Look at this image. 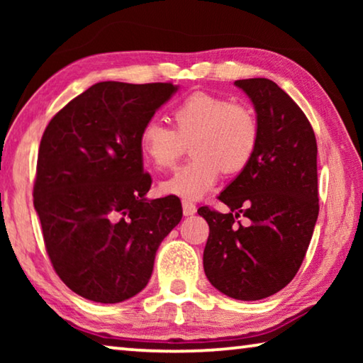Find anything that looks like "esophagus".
<instances>
[{"mask_svg": "<svg viewBox=\"0 0 363 363\" xmlns=\"http://www.w3.org/2000/svg\"><path fill=\"white\" fill-rule=\"evenodd\" d=\"M182 213H184V216H194V214L196 213L195 203H192V201H189V200H182Z\"/></svg>", "mask_w": 363, "mask_h": 363, "instance_id": "obj_1", "label": "esophagus"}]
</instances>
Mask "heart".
<instances>
[{"instance_id": "heart-1", "label": "heart", "mask_w": 363, "mask_h": 363, "mask_svg": "<svg viewBox=\"0 0 363 363\" xmlns=\"http://www.w3.org/2000/svg\"><path fill=\"white\" fill-rule=\"evenodd\" d=\"M173 128L147 121L139 134L143 157L157 169H168L186 152L192 158L160 184L163 194L196 200L220 176L240 173L253 160L259 143V125L248 106L220 96L195 93L171 112Z\"/></svg>"}]
</instances>
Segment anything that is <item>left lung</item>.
Returning a JSON list of instances; mask_svg holds the SVG:
<instances>
[{"mask_svg":"<svg viewBox=\"0 0 363 363\" xmlns=\"http://www.w3.org/2000/svg\"><path fill=\"white\" fill-rule=\"evenodd\" d=\"M256 110L259 143L253 160L199 214L210 225L203 251L208 280L240 301L272 296L303 264L318 216L317 140L303 110L267 78L237 79ZM250 219L242 226L236 219Z\"/></svg>","mask_w":363,"mask_h":363,"instance_id":"1","label":"left lung"}]
</instances>
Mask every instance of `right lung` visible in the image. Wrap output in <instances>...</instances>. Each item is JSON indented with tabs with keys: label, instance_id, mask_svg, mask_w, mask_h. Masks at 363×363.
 <instances>
[{
	"label": "right lung",
	"instance_id": "obj_1",
	"mask_svg": "<svg viewBox=\"0 0 363 363\" xmlns=\"http://www.w3.org/2000/svg\"><path fill=\"white\" fill-rule=\"evenodd\" d=\"M177 91L173 83L101 82L54 115L43 133L33 205L60 280L115 304L149 284L160 243L179 224L176 195L147 200L139 134Z\"/></svg>",
	"mask_w": 363,
	"mask_h": 363
}]
</instances>
